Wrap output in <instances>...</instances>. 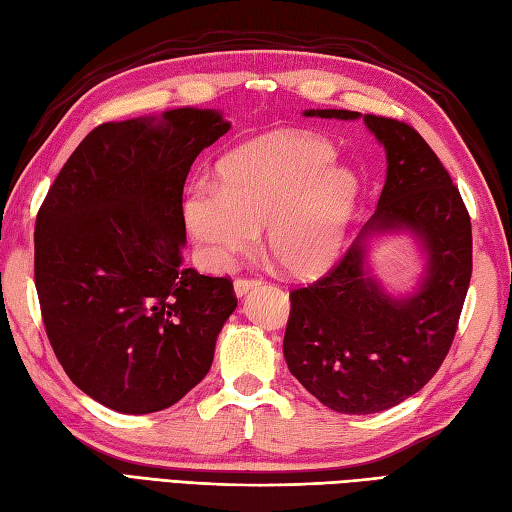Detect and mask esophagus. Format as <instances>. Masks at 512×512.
I'll list each match as a JSON object with an SVG mask.
<instances>
[{
    "instance_id": "obj_1",
    "label": "esophagus",
    "mask_w": 512,
    "mask_h": 512,
    "mask_svg": "<svg viewBox=\"0 0 512 512\" xmlns=\"http://www.w3.org/2000/svg\"><path fill=\"white\" fill-rule=\"evenodd\" d=\"M259 284H262V281H259V279H250V277H237V279H235V284H233V288H235V295H237V297H244L248 290L257 288Z\"/></svg>"
}]
</instances>
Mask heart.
I'll list each match as a JSON object with an SVG mask.
<instances>
[{
	"mask_svg": "<svg viewBox=\"0 0 512 512\" xmlns=\"http://www.w3.org/2000/svg\"><path fill=\"white\" fill-rule=\"evenodd\" d=\"M319 136L277 132L235 147L217 162V184L193 187L182 217L206 264L222 270L257 242L266 224L268 255L295 277L328 268L343 246L358 180L336 167Z\"/></svg>",
	"mask_w": 512,
	"mask_h": 512,
	"instance_id": "1",
	"label": "heart"
}]
</instances>
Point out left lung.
Segmentation results:
<instances>
[{"mask_svg": "<svg viewBox=\"0 0 512 512\" xmlns=\"http://www.w3.org/2000/svg\"><path fill=\"white\" fill-rule=\"evenodd\" d=\"M363 121L387 154L376 213L328 275L290 292L284 336L290 374L325 407L354 416L385 411L429 383L449 354L473 273L471 217L440 158L407 123ZM391 230L418 236L428 255L419 290L405 300L387 296L366 270L368 237Z\"/></svg>", "mask_w": 512, "mask_h": 512, "instance_id": "1", "label": "left lung"}]
</instances>
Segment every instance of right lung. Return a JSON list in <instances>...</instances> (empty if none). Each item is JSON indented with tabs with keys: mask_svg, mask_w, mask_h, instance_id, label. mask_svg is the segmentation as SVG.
Wrapping results in <instances>:
<instances>
[{
	"mask_svg": "<svg viewBox=\"0 0 512 512\" xmlns=\"http://www.w3.org/2000/svg\"><path fill=\"white\" fill-rule=\"evenodd\" d=\"M231 123L217 110L105 123L81 140L43 200L35 286L72 383L121 413L171 407L206 376L237 308L233 281L182 266V189Z\"/></svg>",
	"mask_w": 512,
	"mask_h": 512,
	"instance_id": "add662e5",
	"label": "right lung"
}]
</instances>
